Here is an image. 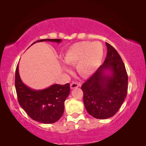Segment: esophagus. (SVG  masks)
Listing matches in <instances>:
<instances>
[{
    "label": "esophagus",
    "instance_id": "34e87169",
    "mask_svg": "<svg viewBox=\"0 0 146 146\" xmlns=\"http://www.w3.org/2000/svg\"><path fill=\"white\" fill-rule=\"evenodd\" d=\"M79 86H80V84H79L77 82H72V83H71V84H70L71 89L76 88L79 87Z\"/></svg>",
    "mask_w": 146,
    "mask_h": 146
}]
</instances>
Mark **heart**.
I'll use <instances>...</instances> for the list:
<instances>
[{
  "mask_svg": "<svg viewBox=\"0 0 146 146\" xmlns=\"http://www.w3.org/2000/svg\"><path fill=\"white\" fill-rule=\"evenodd\" d=\"M104 56V48L99 42L82 41L74 44L63 56L64 62L70 65L77 63L76 68L83 76L95 73L100 67Z\"/></svg>",
  "mask_w": 146,
  "mask_h": 146,
  "instance_id": "obj_1",
  "label": "heart"
}]
</instances>
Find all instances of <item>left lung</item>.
<instances>
[{
  "label": "left lung",
  "instance_id": "left-lung-1",
  "mask_svg": "<svg viewBox=\"0 0 146 146\" xmlns=\"http://www.w3.org/2000/svg\"><path fill=\"white\" fill-rule=\"evenodd\" d=\"M106 44L108 52L104 64L81 87L86 110L98 119L114 116L127 93L128 76L124 64L117 50L110 44Z\"/></svg>",
  "mask_w": 146,
  "mask_h": 146
}]
</instances>
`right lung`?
I'll return each instance as SVG.
<instances>
[{
  "label": "right lung",
  "instance_id": "right-lung-1",
  "mask_svg": "<svg viewBox=\"0 0 146 146\" xmlns=\"http://www.w3.org/2000/svg\"><path fill=\"white\" fill-rule=\"evenodd\" d=\"M43 41L60 43L61 39H42ZM15 85L20 106L32 119L43 123L58 121L64 113V102L70 93V84H53L49 88L35 90L24 84L19 75V64L15 71Z\"/></svg>",
  "mask_w": 146,
  "mask_h": 146
}]
</instances>
